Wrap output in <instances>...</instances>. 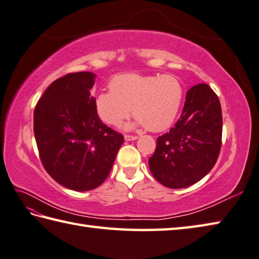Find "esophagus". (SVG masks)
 Wrapping results in <instances>:
<instances>
[{"label": "esophagus", "instance_id": "1", "mask_svg": "<svg viewBox=\"0 0 259 259\" xmlns=\"http://www.w3.org/2000/svg\"><path fill=\"white\" fill-rule=\"evenodd\" d=\"M138 137L137 136H131V135H125L124 136V140L125 141H133V140H136Z\"/></svg>", "mask_w": 259, "mask_h": 259}]
</instances>
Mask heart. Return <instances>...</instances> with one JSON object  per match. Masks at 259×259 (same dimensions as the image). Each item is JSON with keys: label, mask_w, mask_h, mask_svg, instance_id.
<instances>
[{"label": "heart", "mask_w": 259, "mask_h": 259, "mask_svg": "<svg viewBox=\"0 0 259 259\" xmlns=\"http://www.w3.org/2000/svg\"><path fill=\"white\" fill-rule=\"evenodd\" d=\"M184 86L173 75L126 73L111 79L110 91L95 100L99 118L109 125H119L134 109L136 120L126 128L145 125L159 133L168 129L180 113Z\"/></svg>", "instance_id": "b5f03b06"}]
</instances>
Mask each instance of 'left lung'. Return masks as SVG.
<instances>
[{"label": "left lung", "instance_id": "8db88e82", "mask_svg": "<svg viewBox=\"0 0 259 259\" xmlns=\"http://www.w3.org/2000/svg\"><path fill=\"white\" fill-rule=\"evenodd\" d=\"M222 112L218 95L207 84L186 93L183 111L168 133L157 138L149 158L155 179L169 189H183L213 168L221 149Z\"/></svg>", "mask_w": 259, "mask_h": 259}]
</instances>
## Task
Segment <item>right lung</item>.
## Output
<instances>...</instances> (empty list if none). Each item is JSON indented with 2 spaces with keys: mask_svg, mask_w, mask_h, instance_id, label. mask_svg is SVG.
<instances>
[{
  "mask_svg": "<svg viewBox=\"0 0 259 259\" xmlns=\"http://www.w3.org/2000/svg\"><path fill=\"white\" fill-rule=\"evenodd\" d=\"M95 76L79 72L56 79L33 112L34 138L46 171L78 192L103 183L124 140L96 113L91 95Z\"/></svg>",
  "mask_w": 259,
  "mask_h": 259,
  "instance_id": "right-lung-1",
  "label": "right lung"
}]
</instances>
